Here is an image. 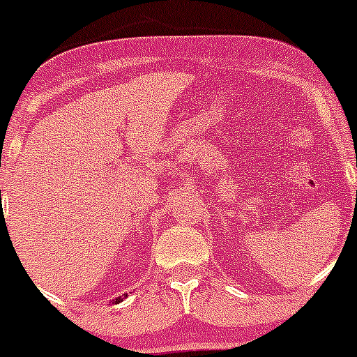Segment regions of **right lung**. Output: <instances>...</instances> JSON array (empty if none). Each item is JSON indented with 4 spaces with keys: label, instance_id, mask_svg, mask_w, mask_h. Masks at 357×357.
<instances>
[{
    "label": "right lung",
    "instance_id": "right-lung-1",
    "mask_svg": "<svg viewBox=\"0 0 357 357\" xmlns=\"http://www.w3.org/2000/svg\"><path fill=\"white\" fill-rule=\"evenodd\" d=\"M126 297H128V295H126ZM119 302H122V297H117V298H115V304H119Z\"/></svg>",
    "mask_w": 357,
    "mask_h": 357
}]
</instances>
